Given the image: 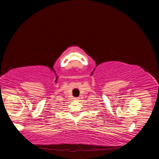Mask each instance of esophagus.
<instances>
[{"label": "esophagus", "instance_id": "1", "mask_svg": "<svg viewBox=\"0 0 159 159\" xmlns=\"http://www.w3.org/2000/svg\"><path fill=\"white\" fill-rule=\"evenodd\" d=\"M80 100L79 98H75V100Z\"/></svg>", "mask_w": 159, "mask_h": 159}]
</instances>
